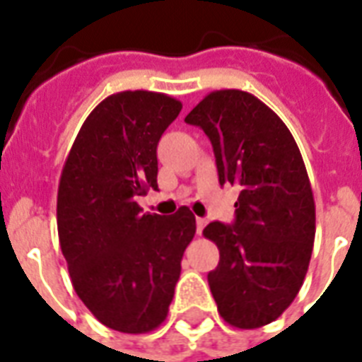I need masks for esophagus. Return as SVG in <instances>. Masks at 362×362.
<instances>
[{"mask_svg":"<svg viewBox=\"0 0 362 362\" xmlns=\"http://www.w3.org/2000/svg\"><path fill=\"white\" fill-rule=\"evenodd\" d=\"M206 223H209V221L204 220V218H197V233H199V235L203 233V229H204V226H206Z\"/></svg>","mask_w":362,"mask_h":362,"instance_id":"1","label":"esophagus"}]
</instances>
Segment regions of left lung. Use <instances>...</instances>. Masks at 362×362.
<instances>
[{"instance_id": "obj_1", "label": "left lung", "mask_w": 362, "mask_h": 362, "mask_svg": "<svg viewBox=\"0 0 362 362\" xmlns=\"http://www.w3.org/2000/svg\"><path fill=\"white\" fill-rule=\"evenodd\" d=\"M212 142L220 184L240 187L235 223L212 221L220 263L209 272L218 312L237 329L278 320L297 297L315 237L308 173L291 131L255 95L209 93L186 116Z\"/></svg>"}]
</instances>
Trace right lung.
<instances>
[{
	"instance_id": "obj_1",
	"label": "right lung",
	"mask_w": 362,
	"mask_h": 362,
	"mask_svg": "<svg viewBox=\"0 0 362 362\" xmlns=\"http://www.w3.org/2000/svg\"><path fill=\"white\" fill-rule=\"evenodd\" d=\"M180 110L165 93H112L82 124L59 178L58 235L73 287L103 325L127 334L165 321L197 229L187 206L165 218L136 204L158 189V142Z\"/></svg>"
}]
</instances>
